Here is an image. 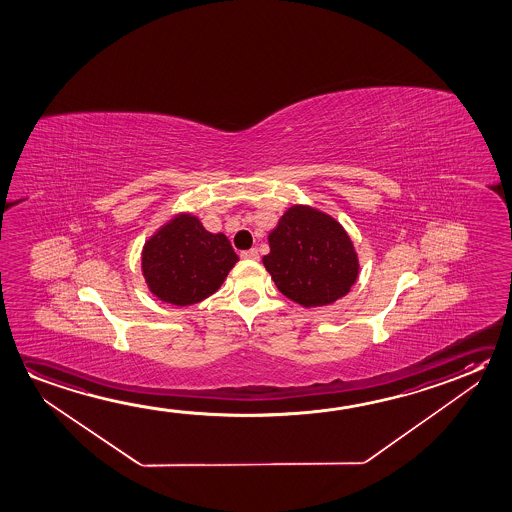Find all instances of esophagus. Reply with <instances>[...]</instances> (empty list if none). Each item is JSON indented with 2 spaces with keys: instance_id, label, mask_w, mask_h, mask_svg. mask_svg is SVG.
I'll return each instance as SVG.
<instances>
[{
  "instance_id": "esophagus-1",
  "label": "esophagus",
  "mask_w": 512,
  "mask_h": 512,
  "mask_svg": "<svg viewBox=\"0 0 512 512\" xmlns=\"http://www.w3.org/2000/svg\"><path fill=\"white\" fill-rule=\"evenodd\" d=\"M244 260H260V254L256 249H249V251H244L240 254Z\"/></svg>"
}]
</instances>
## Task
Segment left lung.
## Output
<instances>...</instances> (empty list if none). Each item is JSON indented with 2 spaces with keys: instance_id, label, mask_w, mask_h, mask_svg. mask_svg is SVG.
Wrapping results in <instances>:
<instances>
[{
  "instance_id": "8db88e82",
  "label": "left lung",
  "mask_w": 512,
  "mask_h": 512,
  "mask_svg": "<svg viewBox=\"0 0 512 512\" xmlns=\"http://www.w3.org/2000/svg\"><path fill=\"white\" fill-rule=\"evenodd\" d=\"M263 265L277 290L304 308L327 306L345 297L359 274L356 249L338 220L295 204L268 235Z\"/></svg>"
}]
</instances>
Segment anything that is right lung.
<instances>
[{"label": "right lung", "instance_id": "right-lung-1", "mask_svg": "<svg viewBox=\"0 0 512 512\" xmlns=\"http://www.w3.org/2000/svg\"><path fill=\"white\" fill-rule=\"evenodd\" d=\"M238 261L228 236L213 235L192 213H178L142 251L149 292L174 306H190L217 292Z\"/></svg>", "mask_w": 512, "mask_h": 512}]
</instances>
